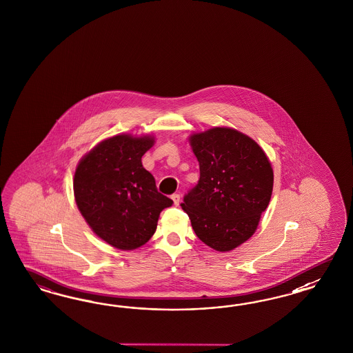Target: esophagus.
Here are the masks:
<instances>
[{"instance_id":"obj_1","label":"esophagus","mask_w":353,"mask_h":353,"mask_svg":"<svg viewBox=\"0 0 353 353\" xmlns=\"http://www.w3.org/2000/svg\"><path fill=\"white\" fill-rule=\"evenodd\" d=\"M172 201H173L174 205H179L180 202H181V196H180V194H173V195H172Z\"/></svg>"}]
</instances>
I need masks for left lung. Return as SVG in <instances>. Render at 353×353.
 Segmentation results:
<instances>
[{
	"instance_id": "8db88e82",
	"label": "left lung",
	"mask_w": 353,
	"mask_h": 353,
	"mask_svg": "<svg viewBox=\"0 0 353 353\" xmlns=\"http://www.w3.org/2000/svg\"><path fill=\"white\" fill-rule=\"evenodd\" d=\"M199 161L198 183L182 210L196 236L220 252L241 246L255 233L273 190V170L264 150L246 134L214 127L190 136Z\"/></svg>"
}]
</instances>
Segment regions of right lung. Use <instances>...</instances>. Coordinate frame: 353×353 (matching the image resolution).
Here are the masks:
<instances>
[{
	"mask_svg": "<svg viewBox=\"0 0 353 353\" xmlns=\"http://www.w3.org/2000/svg\"><path fill=\"white\" fill-rule=\"evenodd\" d=\"M154 142L151 136L118 134L99 142L76 167L79 211L101 239L119 250L145 245L157 230L161 211L173 203L158 192L141 161Z\"/></svg>",
	"mask_w": 353,
	"mask_h": 353,
	"instance_id": "right-lung-1",
	"label": "right lung"
}]
</instances>
